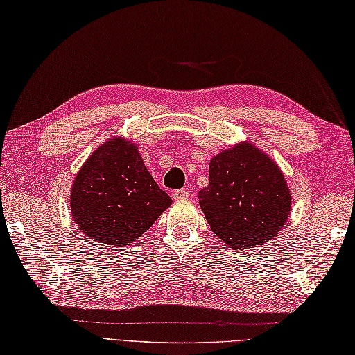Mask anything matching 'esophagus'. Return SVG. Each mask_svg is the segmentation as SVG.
Here are the masks:
<instances>
[{"label":"esophagus","instance_id":"obj_1","mask_svg":"<svg viewBox=\"0 0 355 355\" xmlns=\"http://www.w3.org/2000/svg\"><path fill=\"white\" fill-rule=\"evenodd\" d=\"M173 199L175 200H180V199H187L189 198V191L184 190V189H179V190H175L173 191Z\"/></svg>","mask_w":355,"mask_h":355}]
</instances>
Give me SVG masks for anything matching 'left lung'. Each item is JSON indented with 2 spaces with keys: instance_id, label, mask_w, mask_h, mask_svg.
<instances>
[{
  "instance_id": "left-lung-1",
  "label": "left lung",
  "mask_w": 355,
  "mask_h": 355,
  "mask_svg": "<svg viewBox=\"0 0 355 355\" xmlns=\"http://www.w3.org/2000/svg\"><path fill=\"white\" fill-rule=\"evenodd\" d=\"M210 184L199 205L216 236L236 249L275 238L291 211L283 173L250 144H241L210 160Z\"/></svg>"
}]
</instances>
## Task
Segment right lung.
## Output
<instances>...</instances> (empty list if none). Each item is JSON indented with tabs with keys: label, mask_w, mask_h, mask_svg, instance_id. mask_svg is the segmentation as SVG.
<instances>
[{
	"label": "right lung",
	"mask_w": 355,
	"mask_h": 355,
	"mask_svg": "<svg viewBox=\"0 0 355 355\" xmlns=\"http://www.w3.org/2000/svg\"><path fill=\"white\" fill-rule=\"evenodd\" d=\"M170 204L136 145L119 137L92 153L71 191V213L80 230L112 247L130 245L142 236Z\"/></svg>",
	"instance_id": "obj_1"
}]
</instances>
